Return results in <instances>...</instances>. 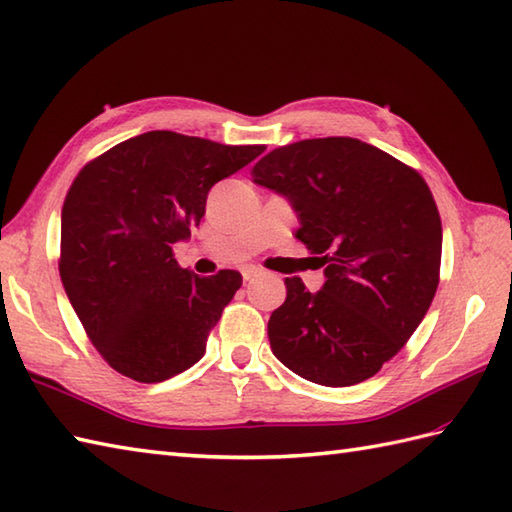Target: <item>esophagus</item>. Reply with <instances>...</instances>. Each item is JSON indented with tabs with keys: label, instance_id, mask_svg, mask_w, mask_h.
I'll return each instance as SVG.
<instances>
[{
	"label": "esophagus",
	"instance_id": "34e87169",
	"mask_svg": "<svg viewBox=\"0 0 512 512\" xmlns=\"http://www.w3.org/2000/svg\"><path fill=\"white\" fill-rule=\"evenodd\" d=\"M257 275H259V268H255V266H246V268H242V277H244V281H253Z\"/></svg>",
	"mask_w": 512,
	"mask_h": 512
}]
</instances>
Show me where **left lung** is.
<instances>
[{"label":"left lung","instance_id":"left-lung-1","mask_svg":"<svg viewBox=\"0 0 512 512\" xmlns=\"http://www.w3.org/2000/svg\"><path fill=\"white\" fill-rule=\"evenodd\" d=\"M253 182L286 195L297 239L325 284L286 277L268 321L273 354L301 378L350 387L394 358L427 314L440 281L442 222L416 169L358 138L299 140L253 167Z\"/></svg>","mask_w":512,"mask_h":512}]
</instances>
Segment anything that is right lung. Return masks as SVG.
Here are the masks:
<instances>
[{"label":"right lung","mask_w":512,"mask_h":512,"mask_svg":"<svg viewBox=\"0 0 512 512\" xmlns=\"http://www.w3.org/2000/svg\"><path fill=\"white\" fill-rule=\"evenodd\" d=\"M264 149L147 132L74 178L61 211L59 275L85 334L118 374L160 383L204 356L242 275H193L173 244L200 224L213 184Z\"/></svg>","instance_id":"right-lung-1"}]
</instances>
